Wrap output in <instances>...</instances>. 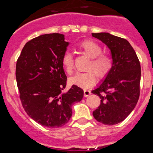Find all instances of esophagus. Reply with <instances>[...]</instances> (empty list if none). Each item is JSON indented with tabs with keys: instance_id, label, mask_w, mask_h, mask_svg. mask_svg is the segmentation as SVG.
I'll use <instances>...</instances> for the list:
<instances>
[{
	"instance_id": "34e87169",
	"label": "esophagus",
	"mask_w": 153,
	"mask_h": 153,
	"mask_svg": "<svg viewBox=\"0 0 153 153\" xmlns=\"http://www.w3.org/2000/svg\"><path fill=\"white\" fill-rule=\"evenodd\" d=\"M83 92H84V97H88V96H89L91 94V91L88 90H84L83 91Z\"/></svg>"
}]
</instances>
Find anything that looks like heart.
Here are the masks:
<instances>
[{
	"instance_id": "1",
	"label": "heart",
	"mask_w": 153,
	"mask_h": 153,
	"mask_svg": "<svg viewBox=\"0 0 153 153\" xmlns=\"http://www.w3.org/2000/svg\"><path fill=\"white\" fill-rule=\"evenodd\" d=\"M78 48L83 54L90 58V62L86 68L88 71L83 73H76L70 78V82L81 88H88L95 84L97 80L96 74L100 78L107 76L112 68V59L108 55L102 53L101 46L92 41L82 42L78 46ZM62 65L67 73H73L74 61L71 53L66 52L63 55Z\"/></svg>"
}]
</instances>
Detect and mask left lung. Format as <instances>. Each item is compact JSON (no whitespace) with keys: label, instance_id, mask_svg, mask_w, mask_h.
Here are the masks:
<instances>
[{"label":"left lung","instance_id":"1","mask_svg":"<svg viewBox=\"0 0 153 153\" xmlns=\"http://www.w3.org/2000/svg\"><path fill=\"white\" fill-rule=\"evenodd\" d=\"M111 51L112 66L105 78L91 93L101 103L93 112L94 118L105 125H115L126 118L139 97L141 67L129 42L108 33H92Z\"/></svg>","mask_w":153,"mask_h":153}]
</instances>
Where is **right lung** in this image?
<instances>
[{"mask_svg":"<svg viewBox=\"0 0 153 153\" xmlns=\"http://www.w3.org/2000/svg\"><path fill=\"white\" fill-rule=\"evenodd\" d=\"M68 42L59 33L45 34L25 45L16 65L20 100L32 119L48 128H59L72 116V105L83 91L75 85L63 92L67 76L62 65Z\"/></svg>","mask_w":153,"mask_h":153,"instance_id":"add662e5","label":"right lung"}]
</instances>
